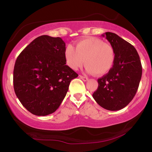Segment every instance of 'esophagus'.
I'll use <instances>...</instances> for the list:
<instances>
[{
	"label": "esophagus",
	"instance_id": "esophagus-1",
	"mask_svg": "<svg viewBox=\"0 0 152 152\" xmlns=\"http://www.w3.org/2000/svg\"><path fill=\"white\" fill-rule=\"evenodd\" d=\"M79 77H80V78H81V79H82L83 81H88V78L86 77V76H79Z\"/></svg>",
	"mask_w": 152,
	"mask_h": 152
}]
</instances>
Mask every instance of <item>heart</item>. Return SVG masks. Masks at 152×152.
Instances as JSON below:
<instances>
[{
	"label": "heart",
	"instance_id": "1",
	"mask_svg": "<svg viewBox=\"0 0 152 152\" xmlns=\"http://www.w3.org/2000/svg\"><path fill=\"white\" fill-rule=\"evenodd\" d=\"M64 56L68 66L76 70L86 63L88 74L103 76L112 69L116 58L114 48L98 38L89 37L79 41L76 48L71 45L66 46Z\"/></svg>",
	"mask_w": 152,
	"mask_h": 152
}]
</instances>
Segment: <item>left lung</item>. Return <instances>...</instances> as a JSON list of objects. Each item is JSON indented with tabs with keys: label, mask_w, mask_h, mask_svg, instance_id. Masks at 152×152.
I'll return each instance as SVG.
<instances>
[{
	"label": "left lung",
	"mask_w": 152,
	"mask_h": 152,
	"mask_svg": "<svg viewBox=\"0 0 152 152\" xmlns=\"http://www.w3.org/2000/svg\"><path fill=\"white\" fill-rule=\"evenodd\" d=\"M114 48L116 58L112 69L98 79V88L93 94L99 106L118 111L131 102L137 93L142 74L140 58L131 43L111 32L102 34Z\"/></svg>",
	"instance_id": "obj_1"
}]
</instances>
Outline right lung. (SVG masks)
<instances>
[{
  "instance_id": "add662e5",
  "label": "right lung",
  "mask_w": 152,
  "mask_h": 152,
  "mask_svg": "<svg viewBox=\"0 0 152 152\" xmlns=\"http://www.w3.org/2000/svg\"><path fill=\"white\" fill-rule=\"evenodd\" d=\"M65 48L61 38L43 35L26 46L15 61V95L31 114L47 116L56 111L71 81L78 76L66 64Z\"/></svg>"
}]
</instances>
